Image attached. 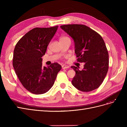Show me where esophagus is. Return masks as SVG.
I'll return each mask as SVG.
<instances>
[{"label": "esophagus", "instance_id": "1", "mask_svg": "<svg viewBox=\"0 0 127 127\" xmlns=\"http://www.w3.org/2000/svg\"><path fill=\"white\" fill-rule=\"evenodd\" d=\"M69 68V66H68V65H66V64H63L62 66V68L63 69H67Z\"/></svg>", "mask_w": 127, "mask_h": 127}]
</instances>
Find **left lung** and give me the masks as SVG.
<instances>
[{
	"label": "left lung",
	"instance_id": "1",
	"mask_svg": "<svg viewBox=\"0 0 127 127\" xmlns=\"http://www.w3.org/2000/svg\"><path fill=\"white\" fill-rule=\"evenodd\" d=\"M74 40L77 61L84 63L83 70L71 66L76 72L72 84L78 90L90 92L103 82L109 69V54L102 36L95 31L82 24L60 26Z\"/></svg>",
	"mask_w": 127,
	"mask_h": 127
}]
</instances>
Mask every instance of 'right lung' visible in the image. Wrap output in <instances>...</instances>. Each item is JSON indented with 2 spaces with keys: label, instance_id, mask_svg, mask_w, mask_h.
<instances>
[{
  "label": "right lung",
  "instance_id": "1",
  "mask_svg": "<svg viewBox=\"0 0 127 127\" xmlns=\"http://www.w3.org/2000/svg\"><path fill=\"white\" fill-rule=\"evenodd\" d=\"M58 26L48 28H35L25 34L15 46L13 65L23 86L31 93L42 94L54 84L61 66L55 63L42 66V58Z\"/></svg>",
  "mask_w": 127,
  "mask_h": 127
}]
</instances>
